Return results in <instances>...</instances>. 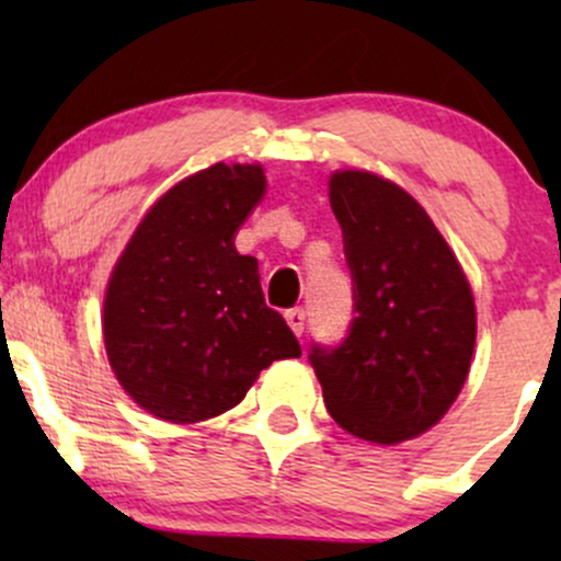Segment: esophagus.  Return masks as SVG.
Returning a JSON list of instances; mask_svg holds the SVG:
<instances>
[{
    "instance_id": "34e87169",
    "label": "esophagus",
    "mask_w": 561,
    "mask_h": 561,
    "mask_svg": "<svg viewBox=\"0 0 561 561\" xmlns=\"http://www.w3.org/2000/svg\"><path fill=\"white\" fill-rule=\"evenodd\" d=\"M285 319H287L289 330L300 337L302 330H306V311H302V308H289V311L285 313Z\"/></svg>"
}]
</instances>
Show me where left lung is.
Here are the masks:
<instances>
[{
    "label": "left lung",
    "instance_id": "8db88e82",
    "mask_svg": "<svg viewBox=\"0 0 561 561\" xmlns=\"http://www.w3.org/2000/svg\"><path fill=\"white\" fill-rule=\"evenodd\" d=\"M356 317L311 364L327 411L362 440L392 446L427 433L465 388L478 337L474 295L459 259L403 186L362 169L330 176Z\"/></svg>",
    "mask_w": 561,
    "mask_h": 561
}]
</instances>
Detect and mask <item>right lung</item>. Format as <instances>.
<instances>
[{
	"label": "right lung",
	"instance_id": "1",
	"mask_svg": "<svg viewBox=\"0 0 561 561\" xmlns=\"http://www.w3.org/2000/svg\"><path fill=\"white\" fill-rule=\"evenodd\" d=\"M263 192L261 163L208 165L152 203L115 261L102 302L107 362L158 420H214L248 396L261 369L300 356L263 300L259 261L234 248Z\"/></svg>",
	"mask_w": 561,
	"mask_h": 561
}]
</instances>
